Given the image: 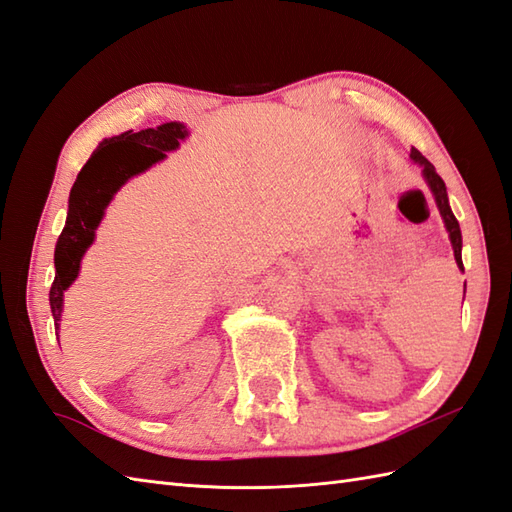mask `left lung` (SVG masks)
Segmentation results:
<instances>
[{
  "label": "left lung",
  "mask_w": 512,
  "mask_h": 512,
  "mask_svg": "<svg viewBox=\"0 0 512 512\" xmlns=\"http://www.w3.org/2000/svg\"><path fill=\"white\" fill-rule=\"evenodd\" d=\"M411 160H413L415 164L422 166V173H424V177H426V183L430 186L432 194H435V201H437V207H439V212H441V216H443L445 229H448V233H450V242H452V248H454L456 264H458V268L465 270V268H463V259H461V248H463L461 227H458V220L454 218L452 209H450L448 192H445V183H443V179L437 175L435 166H432V164L426 160V157H424L422 153H419L417 149H411Z\"/></svg>",
  "instance_id": "obj_1"
}]
</instances>
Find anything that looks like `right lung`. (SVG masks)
<instances>
[{"label":"right lung","instance_id":"right-lung-1","mask_svg":"<svg viewBox=\"0 0 512 512\" xmlns=\"http://www.w3.org/2000/svg\"><path fill=\"white\" fill-rule=\"evenodd\" d=\"M186 127L181 123H164L157 129H129L121 136L103 140L97 151L77 175L71 196L69 216L56 244V277L51 283L49 303L54 313L56 335L62 313L64 290L77 279L80 261L86 248L95 240V229L103 218V209L112 201L114 192L131 177L147 170L166 157V151L179 147L186 138Z\"/></svg>","mask_w":512,"mask_h":512}]
</instances>
